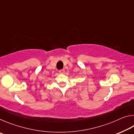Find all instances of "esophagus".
Segmentation results:
<instances>
[{
  "label": "esophagus",
  "mask_w": 134,
  "mask_h": 134,
  "mask_svg": "<svg viewBox=\"0 0 134 134\" xmlns=\"http://www.w3.org/2000/svg\"><path fill=\"white\" fill-rule=\"evenodd\" d=\"M58 72H59V73H60V74H64L65 72V70L64 69L60 70H59Z\"/></svg>",
  "instance_id": "34e87169"
}]
</instances>
